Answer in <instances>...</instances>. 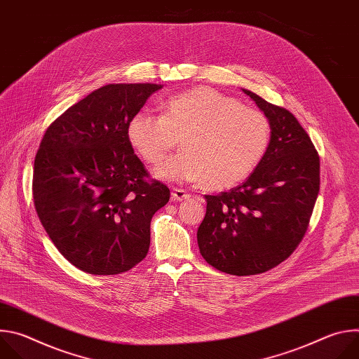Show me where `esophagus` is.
<instances>
[{
	"instance_id": "obj_1",
	"label": "esophagus",
	"mask_w": 359,
	"mask_h": 359,
	"mask_svg": "<svg viewBox=\"0 0 359 359\" xmlns=\"http://www.w3.org/2000/svg\"><path fill=\"white\" fill-rule=\"evenodd\" d=\"M189 197H190V194L186 190L177 189V187L172 189V200L173 201H182V200H186Z\"/></svg>"
}]
</instances>
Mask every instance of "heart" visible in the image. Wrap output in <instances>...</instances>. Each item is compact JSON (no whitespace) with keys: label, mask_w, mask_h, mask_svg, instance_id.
Listing matches in <instances>:
<instances>
[{"label":"heart","mask_w":359,"mask_h":359,"mask_svg":"<svg viewBox=\"0 0 359 359\" xmlns=\"http://www.w3.org/2000/svg\"><path fill=\"white\" fill-rule=\"evenodd\" d=\"M128 139L142 159L159 165L180 139L182 153L156 170L177 182H201L206 190H226L244 182L263 161L271 126L257 109L208 86L163 102L162 115L136 112Z\"/></svg>","instance_id":"heart-1"}]
</instances>
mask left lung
<instances>
[{"mask_svg": "<svg viewBox=\"0 0 359 359\" xmlns=\"http://www.w3.org/2000/svg\"><path fill=\"white\" fill-rule=\"evenodd\" d=\"M241 90L269 119L270 146L244 183L204 196L206 216L197 229V243L215 269L254 276L283 263L302 240L320 191V158L291 112Z\"/></svg>", "mask_w": 359, "mask_h": 359, "instance_id": "1", "label": "left lung"}]
</instances>
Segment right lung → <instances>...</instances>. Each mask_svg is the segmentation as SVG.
<instances>
[{
  "label": "right lung",
  "instance_id": "obj_1",
  "mask_svg": "<svg viewBox=\"0 0 359 359\" xmlns=\"http://www.w3.org/2000/svg\"><path fill=\"white\" fill-rule=\"evenodd\" d=\"M158 83H109L46 129L34 163L38 217L64 257L95 276L129 271L150 245V220L170 190L147 173L128 139L129 119Z\"/></svg>",
  "mask_w": 359,
  "mask_h": 359
}]
</instances>
